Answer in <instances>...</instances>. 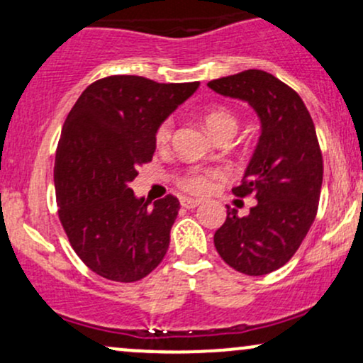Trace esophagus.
<instances>
[{
  "label": "esophagus",
  "mask_w": 363,
  "mask_h": 363,
  "mask_svg": "<svg viewBox=\"0 0 363 363\" xmlns=\"http://www.w3.org/2000/svg\"><path fill=\"white\" fill-rule=\"evenodd\" d=\"M201 203V199H194V198H181V206L187 208V210H191V208H196Z\"/></svg>",
  "instance_id": "34e87169"
}]
</instances>
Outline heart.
Wrapping results in <instances>:
<instances>
[{"instance_id": "b5f03b06", "label": "heart", "mask_w": 363, "mask_h": 363, "mask_svg": "<svg viewBox=\"0 0 363 363\" xmlns=\"http://www.w3.org/2000/svg\"><path fill=\"white\" fill-rule=\"evenodd\" d=\"M203 123L215 138H220L225 133H235L237 129L235 114L223 106H208L203 111ZM172 129L174 121L170 118L158 124L155 131L157 147H165L169 143L170 138H172ZM213 176H216L215 170L191 169L179 177V186L182 189L189 191V193L203 194L211 187V177Z\"/></svg>"}]
</instances>
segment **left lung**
<instances>
[{"label": "left lung", "mask_w": 363, "mask_h": 363, "mask_svg": "<svg viewBox=\"0 0 363 363\" xmlns=\"http://www.w3.org/2000/svg\"><path fill=\"white\" fill-rule=\"evenodd\" d=\"M223 97L239 99L256 111L261 136L235 196L257 203L239 216L227 206L215 232L220 257L239 273L261 277L281 268L301 247L315 213L323 186V155L306 104L295 90L261 69L208 83Z\"/></svg>", "instance_id": "1"}]
</instances>
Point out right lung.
I'll use <instances>...</instances> for the list:
<instances>
[{
	"label": "right lung",
	"mask_w": 363,
	"mask_h": 363,
	"mask_svg": "<svg viewBox=\"0 0 363 363\" xmlns=\"http://www.w3.org/2000/svg\"><path fill=\"white\" fill-rule=\"evenodd\" d=\"M198 86L112 74L86 86L62 124L57 215L78 257L107 280L138 281L167 252L179 199L167 194L150 206L129 182L152 160L158 124Z\"/></svg>",
	"instance_id": "1"
}]
</instances>
